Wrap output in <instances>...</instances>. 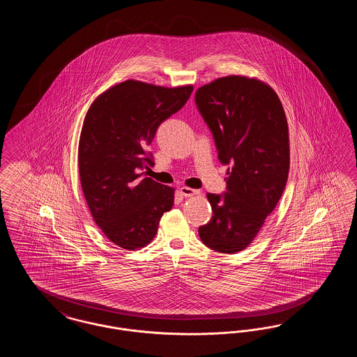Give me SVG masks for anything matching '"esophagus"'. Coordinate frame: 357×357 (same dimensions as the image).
<instances>
[{"label":"esophagus","mask_w":357,"mask_h":357,"mask_svg":"<svg viewBox=\"0 0 357 357\" xmlns=\"http://www.w3.org/2000/svg\"><path fill=\"white\" fill-rule=\"evenodd\" d=\"M179 191H181V194L183 195V197H194V195H198V194H201V191L199 190H195V188H191V187H181L179 188Z\"/></svg>","instance_id":"obj_1"}]
</instances>
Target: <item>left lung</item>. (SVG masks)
Instances as JSON below:
<instances>
[{
	"mask_svg": "<svg viewBox=\"0 0 357 357\" xmlns=\"http://www.w3.org/2000/svg\"><path fill=\"white\" fill-rule=\"evenodd\" d=\"M195 102L229 165L223 195L207 194L213 217L198 229L220 253L245 250L278 204L290 166L289 127L278 95L265 82L230 75L202 85Z\"/></svg>",
	"mask_w": 357,
	"mask_h": 357,
	"instance_id": "1",
	"label": "left lung"
}]
</instances>
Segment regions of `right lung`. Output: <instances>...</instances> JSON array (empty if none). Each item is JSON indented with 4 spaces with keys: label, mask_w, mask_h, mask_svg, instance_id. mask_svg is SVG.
<instances>
[{
    "label": "right lung",
    "mask_w": 357,
    "mask_h": 357,
    "mask_svg": "<svg viewBox=\"0 0 357 357\" xmlns=\"http://www.w3.org/2000/svg\"><path fill=\"white\" fill-rule=\"evenodd\" d=\"M194 85L162 86L126 80L100 93L85 114L79 140V174L93 221L105 237L126 250L147 246L175 188L139 172L163 120L186 104Z\"/></svg>",
    "instance_id": "1"
}]
</instances>
